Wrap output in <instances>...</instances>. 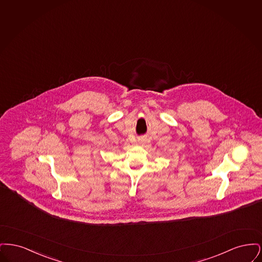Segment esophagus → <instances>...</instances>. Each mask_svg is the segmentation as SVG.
Masks as SVG:
<instances>
[{
	"instance_id": "34e87169",
	"label": "esophagus",
	"mask_w": 262,
	"mask_h": 262,
	"mask_svg": "<svg viewBox=\"0 0 262 262\" xmlns=\"http://www.w3.org/2000/svg\"><path fill=\"white\" fill-rule=\"evenodd\" d=\"M138 142H139L140 144H142V143L144 142V138H139V139H138Z\"/></svg>"
}]
</instances>
